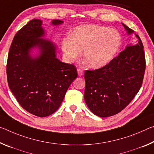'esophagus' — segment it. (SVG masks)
Returning a JSON list of instances; mask_svg holds the SVG:
<instances>
[{"label":"esophagus","instance_id":"esophagus-1","mask_svg":"<svg viewBox=\"0 0 154 154\" xmlns=\"http://www.w3.org/2000/svg\"><path fill=\"white\" fill-rule=\"evenodd\" d=\"M77 72H78V75L79 76H82V75H84V71L82 70L79 69V68H77Z\"/></svg>","mask_w":154,"mask_h":154}]
</instances>
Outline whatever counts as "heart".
<instances>
[{
	"label": "heart",
	"instance_id": "heart-1",
	"mask_svg": "<svg viewBox=\"0 0 154 154\" xmlns=\"http://www.w3.org/2000/svg\"><path fill=\"white\" fill-rule=\"evenodd\" d=\"M120 33L115 29L97 24H86L76 26L71 35L62 39L64 57L72 62L84 50V58L90 67L98 68L113 59L121 45Z\"/></svg>",
	"mask_w": 154,
	"mask_h": 154
}]
</instances>
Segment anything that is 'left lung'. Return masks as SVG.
<instances>
[{
  "mask_svg": "<svg viewBox=\"0 0 154 154\" xmlns=\"http://www.w3.org/2000/svg\"><path fill=\"white\" fill-rule=\"evenodd\" d=\"M128 34L134 31L123 24ZM128 46L103 67L84 72V99L95 115L108 117L128 106L141 88L146 62L143 45Z\"/></svg>",
  "mask_w": 154,
  "mask_h": 154,
  "instance_id": "obj_1",
  "label": "left lung"
}]
</instances>
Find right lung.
<instances>
[{"label": "right lung", "mask_w": 154, "mask_h": 154, "mask_svg": "<svg viewBox=\"0 0 154 154\" xmlns=\"http://www.w3.org/2000/svg\"><path fill=\"white\" fill-rule=\"evenodd\" d=\"M62 23L52 21L54 25ZM41 25L40 20L33 19L16 33L7 57V77L19 104L33 115L45 117L60 108L77 72L73 64L56 58L54 45L41 38L45 33ZM35 46L41 55L32 58L29 52Z\"/></svg>", "instance_id": "1"}]
</instances>
